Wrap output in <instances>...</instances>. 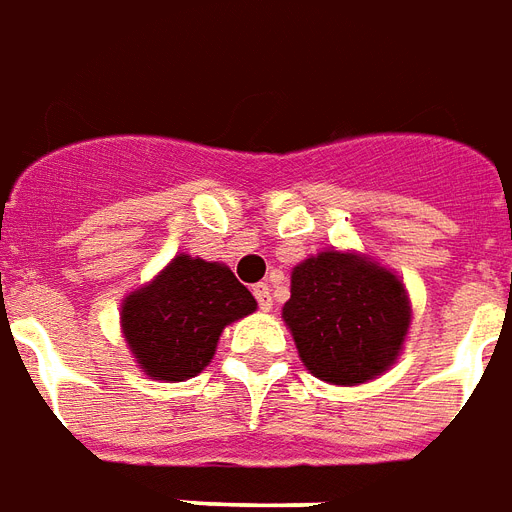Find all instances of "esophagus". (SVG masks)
Instances as JSON below:
<instances>
[{
  "label": "esophagus",
  "mask_w": 512,
  "mask_h": 512,
  "mask_svg": "<svg viewBox=\"0 0 512 512\" xmlns=\"http://www.w3.org/2000/svg\"><path fill=\"white\" fill-rule=\"evenodd\" d=\"M252 293H255L257 304H260V309H263V312H271V309H274V298H271V287H268L266 282H260V285L252 287Z\"/></svg>",
  "instance_id": "1"
}]
</instances>
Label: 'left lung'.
<instances>
[{
  "label": "left lung",
  "mask_w": 512,
  "mask_h": 512,
  "mask_svg": "<svg viewBox=\"0 0 512 512\" xmlns=\"http://www.w3.org/2000/svg\"><path fill=\"white\" fill-rule=\"evenodd\" d=\"M282 320L309 374L352 388L399 361L412 304L401 276L377 257L323 249L293 268Z\"/></svg>",
  "instance_id": "left-lung-1"
}]
</instances>
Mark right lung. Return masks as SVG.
Here are the masks:
<instances>
[{
    "label": "right lung",
    "instance_id": "add662e5",
    "mask_svg": "<svg viewBox=\"0 0 512 512\" xmlns=\"http://www.w3.org/2000/svg\"><path fill=\"white\" fill-rule=\"evenodd\" d=\"M257 309L225 263L181 252L121 301V336L151 380L184 382L206 369L219 336Z\"/></svg>",
    "mask_w": 512,
    "mask_h": 512
}]
</instances>
